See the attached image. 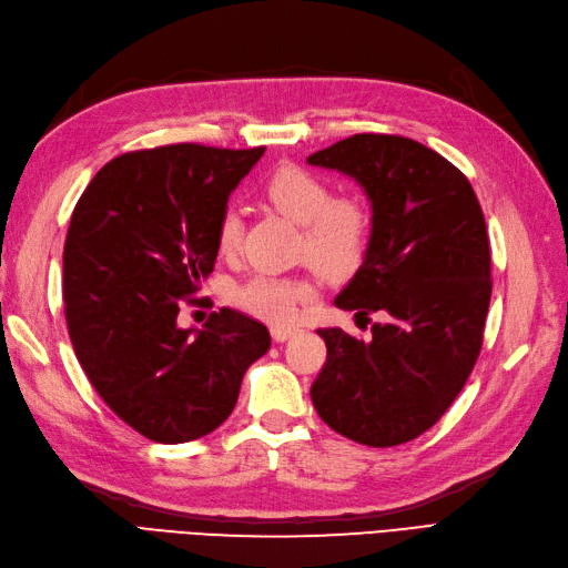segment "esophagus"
Returning a JSON list of instances; mask_svg holds the SVG:
<instances>
[{"instance_id":"esophagus-1","label":"esophagus","mask_w":568,"mask_h":568,"mask_svg":"<svg viewBox=\"0 0 568 568\" xmlns=\"http://www.w3.org/2000/svg\"><path fill=\"white\" fill-rule=\"evenodd\" d=\"M298 333V327H286V325H272V337L274 343H286L288 337H294Z\"/></svg>"}]
</instances>
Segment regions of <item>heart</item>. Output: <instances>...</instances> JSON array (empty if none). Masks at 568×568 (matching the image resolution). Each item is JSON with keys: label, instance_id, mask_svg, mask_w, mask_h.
Listing matches in <instances>:
<instances>
[{"label": "heart", "instance_id": "1", "mask_svg": "<svg viewBox=\"0 0 568 568\" xmlns=\"http://www.w3.org/2000/svg\"><path fill=\"white\" fill-rule=\"evenodd\" d=\"M264 196L286 219L304 225V252L325 274H347L364 257L369 241V213L357 199H331V189L301 168L276 170L264 184ZM243 219L225 209L216 225L219 252L231 257L241 247ZM313 298V286L298 276L255 274L233 286L231 301L245 313L276 325L292 323L298 306Z\"/></svg>", "mask_w": 568, "mask_h": 568}]
</instances>
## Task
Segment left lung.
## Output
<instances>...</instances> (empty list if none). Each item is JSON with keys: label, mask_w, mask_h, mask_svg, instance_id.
I'll use <instances>...</instances> for the list:
<instances>
[{"label": "left lung", "mask_w": 568, "mask_h": 568, "mask_svg": "<svg viewBox=\"0 0 568 568\" xmlns=\"http://www.w3.org/2000/svg\"><path fill=\"white\" fill-rule=\"evenodd\" d=\"M306 162L355 180L372 206L367 250L335 306L386 318L369 343L321 327L327 359L311 400L359 445H403L443 418L481 349L490 304L481 206L449 160L410 138L357 133Z\"/></svg>", "instance_id": "left-lung-1"}]
</instances>
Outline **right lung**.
Returning a JSON list of instances; mask_svg holds the SVG:
<instances>
[{"label": "right lung", "mask_w": 568, "mask_h": 568, "mask_svg": "<svg viewBox=\"0 0 568 568\" xmlns=\"http://www.w3.org/2000/svg\"><path fill=\"white\" fill-rule=\"evenodd\" d=\"M264 148L194 143L129 153L94 174L62 252L68 331L106 406L153 443L199 439L229 418L270 331L221 308L180 327L219 257L216 225Z\"/></svg>", "instance_id": "add662e5"}]
</instances>
